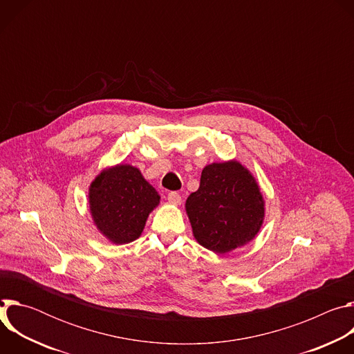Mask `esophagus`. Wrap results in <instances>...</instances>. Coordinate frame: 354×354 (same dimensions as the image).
<instances>
[{
  "instance_id": "34e87169",
  "label": "esophagus",
  "mask_w": 354,
  "mask_h": 354,
  "mask_svg": "<svg viewBox=\"0 0 354 354\" xmlns=\"http://www.w3.org/2000/svg\"><path fill=\"white\" fill-rule=\"evenodd\" d=\"M180 200H182V197H180V194H179L178 192H171V193H168V201H169V203H172V205H179Z\"/></svg>"
}]
</instances>
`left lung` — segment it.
<instances>
[{"instance_id": "obj_1", "label": "left lung", "mask_w": 354, "mask_h": 354, "mask_svg": "<svg viewBox=\"0 0 354 354\" xmlns=\"http://www.w3.org/2000/svg\"><path fill=\"white\" fill-rule=\"evenodd\" d=\"M185 210L194 239L217 255L254 241L266 212L259 183L236 160L206 165Z\"/></svg>"}]
</instances>
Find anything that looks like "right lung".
<instances>
[{
    "instance_id": "1",
    "label": "right lung",
    "mask_w": 354,
    "mask_h": 354,
    "mask_svg": "<svg viewBox=\"0 0 354 354\" xmlns=\"http://www.w3.org/2000/svg\"><path fill=\"white\" fill-rule=\"evenodd\" d=\"M161 196L141 171L130 164H116L100 171L88 189L89 213L96 230L109 242L136 241Z\"/></svg>"
}]
</instances>
